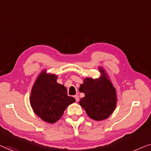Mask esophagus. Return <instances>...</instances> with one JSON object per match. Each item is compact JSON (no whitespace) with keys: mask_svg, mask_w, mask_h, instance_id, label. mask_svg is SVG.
Returning <instances> with one entry per match:
<instances>
[{"mask_svg":"<svg viewBox=\"0 0 151 151\" xmlns=\"http://www.w3.org/2000/svg\"><path fill=\"white\" fill-rule=\"evenodd\" d=\"M75 99L76 102H78V100H79V97H78V95H75Z\"/></svg>","mask_w":151,"mask_h":151,"instance_id":"1","label":"esophagus"}]
</instances>
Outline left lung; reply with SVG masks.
<instances>
[{
    "mask_svg": "<svg viewBox=\"0 0 151 151\" xmlns=\"http://www.w3.org/2000/svg\"><path fill=\"white\" fill-rule=\"evenodd\" d=\"M99 69L101 73L99 78H85L80 86L79 91L85 96L80 100L79 105L90 118L101 121L109 117L115 110L117 95L105 70L101 67Z\"/></svg>",
    "mask_w": 151,
    "mask_h": 151,
    "instance_id": "left-lung-1",
    "label": "left lung"
}]
</instances>
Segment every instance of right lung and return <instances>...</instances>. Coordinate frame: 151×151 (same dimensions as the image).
I'll list each match as a JSON object with an SVG mask.
<instances>
[{"mask_svg": "<svg viewBox=\"0 0 151 151\" xmlns=\"http://www.w3.org/2000/svg\"><path fill=\"white\" fill-rule=\"evenodd\" d=\"M57 76L43 70L34 83L30 103L34 113L46 122H56L75 98L68 96L66 88L57 82Z\"/></svg>", "mask_w": 151, "mask_h": 151, "instance_id": "1", "label": "right lung"}]
</instances>
